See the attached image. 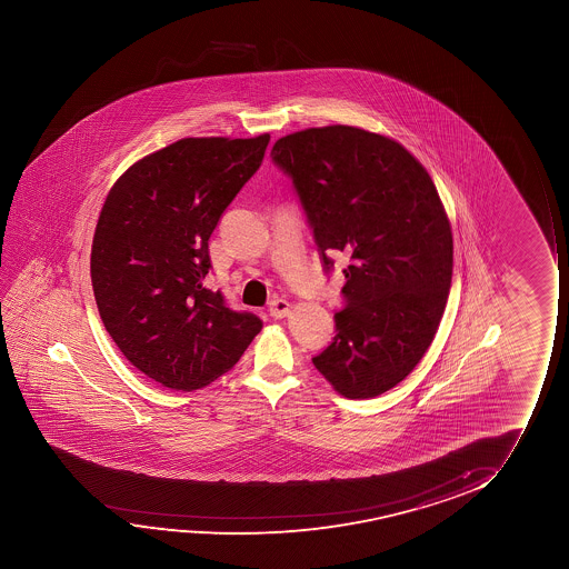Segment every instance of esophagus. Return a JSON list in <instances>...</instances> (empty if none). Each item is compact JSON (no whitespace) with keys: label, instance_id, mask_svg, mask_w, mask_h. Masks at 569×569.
<instances>
[{"label":"esophagus","instance_id":"34e87169","mask_svg":"<svg viewBox=\"0 0 569 569\" xmlns=\"http://www.w3.org/2000/svg\"><path fill=\"white\" fill-rule=\"evenodd\" d=\"M270 317L273 319H283V317H288L289 312H291V305L286 299H276L270 303Z\"/></svg>","mask_w":569,"mask_h":569}]
</instances>
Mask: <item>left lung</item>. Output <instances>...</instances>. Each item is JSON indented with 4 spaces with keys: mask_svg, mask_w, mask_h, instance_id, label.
Masks as SVG:
<instances>
[{
    "mask_svg": "<svg viewBox=\"0 0 569 569\" xmlns=\"http://www.w3.org/2000/svg\"><path fill=\"white\" fill-rule=\"evenodd\" d=\"M325 268L343 252L346 307L312 363L346 398H373L412 373L436 338L452 278V233L426 167L382 133L322 126L273 143Z\"/></svg>",
    "mask_w": 569,
    "mask_h": 569,
    "instance_id": "left-lung-1",
    "label": "left lung"
}]
</instances>
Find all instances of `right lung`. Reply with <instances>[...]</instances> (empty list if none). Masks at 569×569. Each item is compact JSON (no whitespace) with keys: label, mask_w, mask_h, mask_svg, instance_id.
<instances>
[{"label":"right lung","mask_w":569,"mask_h":569,"mask_svg":"<svg viewBox=\"0 0 569 569\" xmlns=\"http://www.w3.org/2000/svg\"><path fill=\"white\" fill-rule=\"evenodd\" d=\"M257 138H182L128 167L94 227L91 283L102 325L138 371L202 389L241 359L262 320L203 286L221 213L264 159Z\"/></svg>","instance_id":"1"}]
</instances>
